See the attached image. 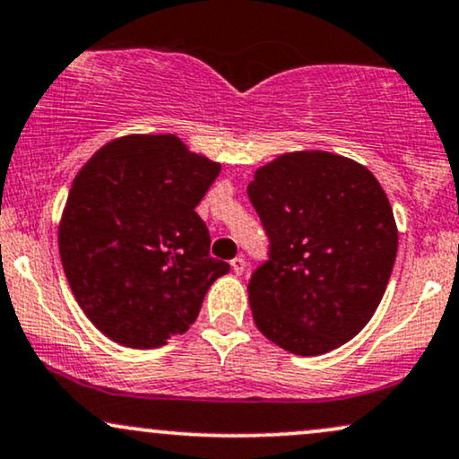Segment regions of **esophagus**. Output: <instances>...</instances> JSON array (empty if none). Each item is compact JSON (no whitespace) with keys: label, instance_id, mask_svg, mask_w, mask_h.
I'll return each mask as SVG.
<instances>
[{"label":"esophagus","instance_id":"esophagus-1","mask_svg":"<svg viewBox=\"0 0 459 459\" xmlns=\"http://www.w3.org/2000/svg\"><path fill=\"white\" fill-rule=\"evenodd\" d=\"M230 267H233V272L237 275H241V273H244V269H246V258L244 256L233 258V261H230Z\"/></svg>","mask_w":459,"mask_h":459}]
</instances>
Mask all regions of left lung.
Masks as SVG:
<instances>
[{"instance_id":"obj_1","label":"left lung","mask_w":459,"mask_h":459,"mask_svg":"<svg viewBox=\"0 0 459 459\" xmlns=\"http://www.w3.org/2000/svg\"><path fill=\"white\" fill-rule=\"evenodd\" d=\"M269 261L247 284L254 323L292 355H323L374 316L397 254L389 198L361 164L295 152L254 173Z\"/></svg>"}]
</instances>
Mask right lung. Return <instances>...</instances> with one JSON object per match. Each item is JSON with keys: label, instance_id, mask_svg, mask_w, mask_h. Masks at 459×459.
<instances>
[{"label": "right lung", "instance_id": "add662e5", "mask_svg": "<svg viewBox=\"0 0 459 459\" xmlns=\"http://www.w3.org/2000/svg\"><path fill=\"white\" fill-rule=\"evenodd\" d=\"M220 164L175 134L107 143L79 170L59 224V256L87 318L117 344L158 349L190 329L230 264L209 256L195 209Z\"/></svg>", "mask_w": 459, "mask_h": 459}]
</instances>
